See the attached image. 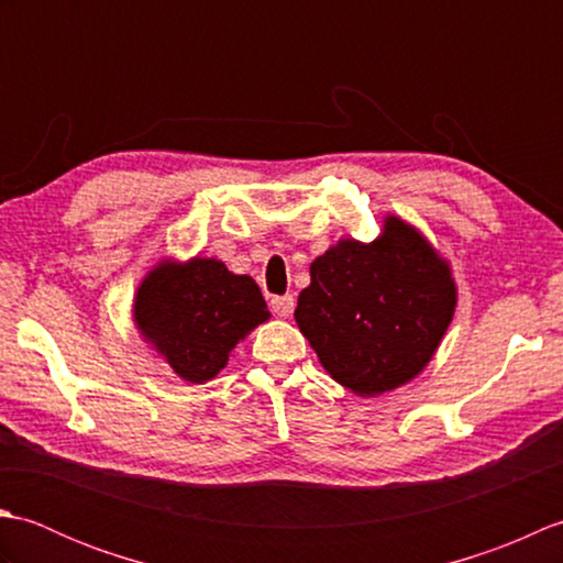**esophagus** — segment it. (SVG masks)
Returning <instances> with one entry per match:
<instances>
[{
  "label": "esophagus",
  "instance_id": "1",
  "mask_svg": "<svg viewBox=\"0 0 563 563\" xmlns=\"http://www.w3.org/2000/svg\"><path fill=\"white\" fill-rule=\"evenodd\" d=\"M271 309L275 317H290L292 309H295V297L292 295H283V297H273L271 300Z\"/></svg>",
  "mask_w": 563,
  "mask_h": 563
}]
</instances>
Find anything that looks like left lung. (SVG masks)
<instances>
[{"label": "left lung", "instance_id": "left-lung-1", "mask_svg": "<svg viewBox=\"0 0 563 563\" xmlns=\"http://www.w3.org/2000/svg\"><path fill=\"white\" fill-rule=\"evenodd\" d=\"M309 275L295 321L321 367L357 397H379L421 375L457 307L450 261L399 214H385L369 244L339 239Z\"/></svg>", "mask_w": 563, "mask_h": 563}]
</instances>
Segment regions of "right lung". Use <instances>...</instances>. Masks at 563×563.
Segmentation results:
<instances>
[{"mask_svg": "<svg viewBox=\"0 0 563 563\" xmlns=\"http://www.w3.org/2000/svg\"><path fill=\"white\" fill-rule=\"evenodd\" d=\"M268 319L256 280L208 256L162 258L133 300L142 341L188 385L218 377L236 345Z\"/></svg>", "mask_w": 563, "mask_h": 563, "instance_id": "obj_1", "label": "right lung"}]
</instances>
